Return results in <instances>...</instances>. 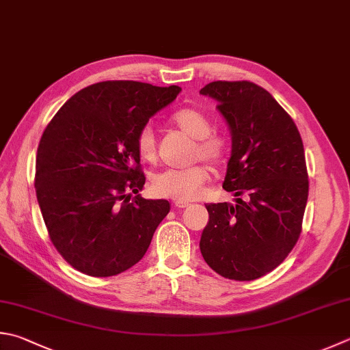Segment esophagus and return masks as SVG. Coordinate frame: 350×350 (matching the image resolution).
I'll list each match as a JSON object with an SVG mask.
<instances>
[{"label":"esophagus","mask_w":350,"mask_h":350,"mask_svg":"<svg viewBox=\"0 0 350 350\" xmlns=\"http://www.w3.org/2000/svg\"><path fill=\"white\" fill-rule=\"evenodd\" d=\"M174 206H175L176 208H184V207H187V206H189V201H183V200H175V201H174Z\"/></svg>","instance_id":"obj_1"}]
</instances>
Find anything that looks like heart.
<instances>
[{"mask_svg":"<svg viewBox=\"0 0 350 350\" xmlns=\"http://www.w3.org/2000/svg\"><path fill=\"white\" fill-rule=\"evenodd\" d=\"M178 128L195 138L193 158H202L213 166L227 160L228 142L226 137L212 133L210 117L198 108L178 109L172 116ZM137 152L144 161H154L157 157V140L154 129L146 124L137 134ZM208 180V169L204 164H195L183 169H166L152 178V192L157 196L192 201L202 192Z\"/></svg>","mask_w":350,"mask_h":350,"instance_id":"1","label":"heart"}]
</instances>
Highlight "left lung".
<instances>
[{"instance_id":"1","label":"left lung","mask_w":350,"mask_h":350,"mask_svg":"<svg viewBox=\"0 0 350 350\" xmlns=\"http://www.w3.org/2000/svg\"><path fill=\"white\" fill-rule=\"evenodd\" d=\"M200 94L217 102L232 134L222 187L236 204H207L200 248L232 280H254L285 260L301 232L308 201L305 149L293 118L253 82L217 81Z\"/></svg>"}]
</instances>
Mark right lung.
Segmentation results:
<instances>
[{
    "label": "right lung",
    "instance_id": "1",
    "mask_svg": "<svg viewBox=\"0 0 350 350\" xmlns=\"http://www.w3.org/2000/svg\"><path fill=\"white\" fill-rule=\"evenodd\" d=\"M180 91L98 82L70 97L45 128L36 155L38 202L53 245L77 271L109 278L148 252L170 204L138 195L146 176L137 134Z\"/></svg>",
    "mask_w": 350,
    "mask_h": 350
}]
</instances>
